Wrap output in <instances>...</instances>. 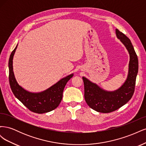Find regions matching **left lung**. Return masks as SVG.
Listing matches in <instances>:
<instances>
[{"instance_id":"obj_1","label":"left lung","mask_w":146,"mask_h":146,"mask_svg":"<svg viewBox=\"0 0 146 146\" xmlns=\"http://www.w3.org/2000/svg\"><path fill=\"white\" fill-rule=\"evenodd\" d=\"M116 34L117 38L126 47L130 56L129 71L123 85L115 91H109L101 88L87 78L82 77L86 102L90 108L100 113H110L121 108L131 99L135 91L138 72V56L130 39L117 29H116Z\"/></svg>"}]
</instances>
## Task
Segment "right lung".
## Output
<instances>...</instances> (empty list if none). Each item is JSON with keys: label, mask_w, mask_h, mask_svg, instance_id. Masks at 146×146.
Instances as JSON below:
<instances>
[{"label": "right lung", "mask_w": 146, "mask_h": 146, "mask_svg": "<svg viewBox=\"0 0 146 146\" xmlns=\"http://www.w3.org/2000/svg\"><path fill=\"white\" fill-rule=\"evenodd\" d=\"M17 47V44L11 52L8 62L9 82L13 93L26 107L34 113L42 114L52 111L60 104L64 88L74 74L61 78L54 85L41 92H32L25 90L17 82L13 72V60Z\"/></svg>", "instance_id": "obj_1"}]
</instances>
